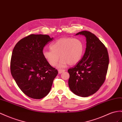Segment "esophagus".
I'll return each mask as SVG.
<instances>
[{
	"instance_id": "34e87169",
	"label": "esophagus",
	"mask_w": 122,
	"mask_h": 122,
	"mask_svg": "<svg viewBox=\"0 0 122 122\" xmlns=\"http://www.w3.org/2000/svg\"><path fill=\"white\" fill-rule=\"evenodd\" d=\"M65 71L64 70H58V73L59 74H62L64 73Z\"/></svg>"
}]
</instances>
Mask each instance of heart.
<instances>
[{"instance_id":"heart-1","label":"heart","mask_w":122,"mask_h":122,"mask_svg":"<svg viewBox=\"0 0 122 122\" xmlns=\"http://www.w3.org/2000/svg\"><path fill=\"white\" fill-rule=\"evenodd\" d=\"M51 51L44 50L43 56L52 66L58 63L59 56L61 60L57 67L62 68L69 64L73 65L81 59L84 52V45L81 41L71 37H62L53 43L50 46Z\"/></svg>"}]
</instances>
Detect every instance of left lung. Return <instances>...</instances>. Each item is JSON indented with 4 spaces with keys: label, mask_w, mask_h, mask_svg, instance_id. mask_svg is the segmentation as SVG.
<instances>
[{
    "label": "left lung",
    "mask_w": 122,
    "mask_h": 122,
    "mask_svg": "<svg viewBox=\"0 0 122 122\" xmlns=\"http://www.w3.org/2000/svg\"><path fill=\"white\" fill-rule=\"evenodd\" d=\"M79 34L86 37V51L78 63L68 70V86L75 94L86 97L97 91L104 82L109 60L107 48L95 34L87 31L76 36Z\"/></svg>",
    "instance_id": "obj_1"
}]
</instances>
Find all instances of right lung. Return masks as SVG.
I'll return each instance as SVG.
<instances>
[{
	"instance_id": "right-lung-1",
	"label": "right lung",
	"mask_w": 122,
	"mask_h": 122,
	"mask_svg": "<svg viewBox=\"0 0 122 122\" xmlns=\"http://www.w3.org/2000/svg\"><path fill=\"white\" fill-rule=\"evenodd\" d=\"M53 37L30 34L15 46L11 60V73L25 94L34 99L44 97L51 91L58 71L43 56L44 47Z\"/></svg>"
}]
</instances>
